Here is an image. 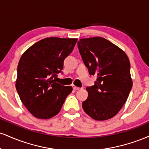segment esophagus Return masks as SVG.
Listing matches in <instances>:
<instances>
[{
  "label": "esophagus",
  "mask_w": 149,
  "mask_h": 149,
  "mask_svg": "<svg viewBox=\"0 0 149 149\" xmlns=\"http://www.w3.org/2000/svg\"><path fill=\"white\" fill-rule=\"evenodd\" d=\"M73 90H80V89H81L80 88H78V87L75 86V85H73Z\"/></svg>",
  "instance_id": "obj_1"
}]
</instances>
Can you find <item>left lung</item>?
Wrapping results in <instances>:
<instances>
[{"mask_svg": "<svg viewBox=\"0 0 149 149\" xmlns=\"http://www.w3.org/2000/svg\"><path fill=\"white\" fill-rule=\"evenodd\" d=\"M78 47L90 74L97 76L95 85L87 87L83 110L96 120L111 118L123 107L132 87L129 58L102 37L80 39Z\"/></svg>", "mask_w": 149, "mask_h": 149, "instance_id": "8db88e82", "label": "left lung"}]
</instances>
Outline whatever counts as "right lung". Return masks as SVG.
Returning <instances> with one entry per match:
<instances>
[{"label": "right lung", "mask_w": 149, "mask_h": 149, "mask_svg": "<svg viewBox=\"0 0 149 149\" xmlns=\"http://www.w3.org/2000/svg\"><path fill=\"white\" fill-rule=\"evenodd\" d=\"M77 40L46 38L22 55L15 86L22 102L34 117L49 119L57 115L72 92V87L61 85L54 79L62 71L64 59L72 52Z\"/></svg>", "instance_id": "obj_1"}]
</instances>
